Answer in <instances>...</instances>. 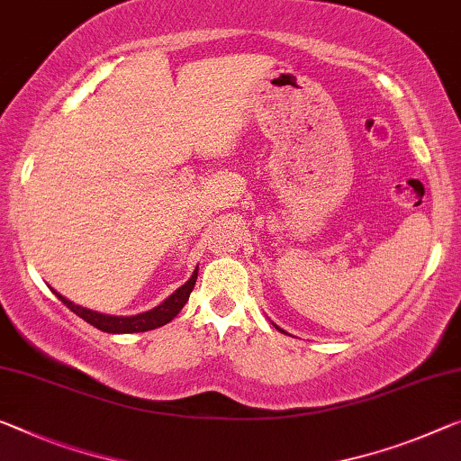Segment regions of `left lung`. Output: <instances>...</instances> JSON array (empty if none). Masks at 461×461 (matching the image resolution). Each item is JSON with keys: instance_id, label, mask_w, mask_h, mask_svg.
<instances>
[{"instance_id": "obj_1", "label": "left lung", "mask_w": 461, "mask_h": 461, "mask_svg": "<svg viewBox=\"0 0 461 461\" xmlns=\"http://www.w3.org/2000/svg\"><path fill=\"white\" fill-rule=\"evenodd\" d=\"M274 325H276V323H274ZM276 330H280V328H278V325H276ZM280 331H282V330H280Z\"/></svg>"}]
</instances>
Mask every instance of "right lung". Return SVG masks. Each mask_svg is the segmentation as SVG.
Returning <instances> with one entry per match:
<instances>
[{
	"label": "right lung",
	"instance_id": "1",
	"mask_svg": "<svg viewBox=\"0 0 461 461\" xmlns=\"http://www.w3.org/2000/svg\"><path fill=\"white\" fill-rule=\"evenodd\" d=\"M195 280H197V267L194 270V274H191V278L185 282V285L176 288L171 296H167V299L160 304H157L154 309L144 311V313H138V315L98 313V311L80 307V304H76L69 299H66V296H61L58 290H53V293L69 311H74L77 317H82L84 321L95 325V328H98L101 331H107V334H136V331L157 330V328H160V325H167L168 321H173L176 313L185 307L191 290H194V286H195Z\"/></svg>",
	"mask_w": 461,
	"mask_h": 461
}]
</instances>
